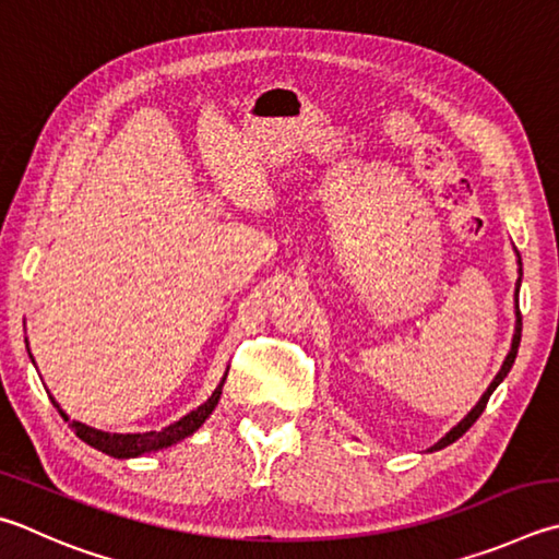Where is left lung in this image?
I'll return each instance as SVG.
<instances>
[{"instance_id":"left-lung-1","label":"left lung","mask_w":559,"mask_h":559,"mask_svg":"<svg viewBox=\"0 0 559 559\" xmlns=\"http://www.w3.org/2000/svg\"><path fill=\"white\" fill-rule=\"evenodd\" d=\"M519 288H521V278H519V283H515V300H519ZM521 330H523V318H521V310H515V334H513V344H511V352H509V357H506V361H503V367H501V371L496 373V379L491 381V385L489 389H486V393L481 395V401L474 405V408L469 411V415H466V418L460 423V425H454V428L444 435V438L438 442V444H432L430 448V452H435V450H442V448H448V444H452L454 440H460L462 435L472 428V425L476 423V418H479V415L484 413V408H486V403H489V395L496 391V385H499L506 377H509V371H511V367H513V361H515V354H519V344H521Z\"/></svg>"}]
</instances>
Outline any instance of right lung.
<instances>
[{
    "mask_svg": "<svg viewBox=\"0 0 559 559\" xmlns=\"http://www.w3.org/2000/svg\"><path fill=\"white\" fill-rule=\"evenodd\" d=\"M222 385H225V381L217 385L215 393H212L205 403L198 405V408L192 411V413L182 415L178 423L168 425V428H164L160 432L117 435V432L95 430V428H90V425H83V423H78V420L70 423V428H73L78 438L83 440V442H87L90 448H95V450L105 452V454H111V456H119V460H127V456H139V454L151 452V450H164V448H168V444H174V442H178L182 438H188V435L195 432L200 425L210 418V413L215 411V405H217L219 395H222ZM56 408H58V403H56Z\"/></svg>",
    "mask_w": 559,
    "mask_h": 559,
    "instance_id": "add662e5",
    "label": "right lung"
}]
</instances>
